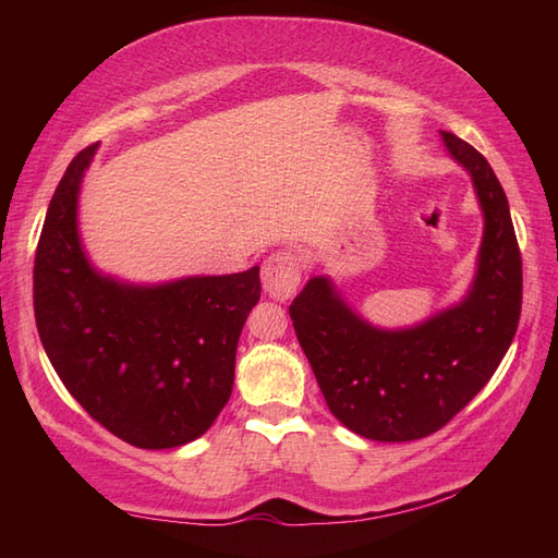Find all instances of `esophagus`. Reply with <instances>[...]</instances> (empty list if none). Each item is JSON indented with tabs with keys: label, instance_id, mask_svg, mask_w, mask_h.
Returning a JSON list of instances; mask_svg holds the SVG:
<instances>
[{
	"label": "esophagus",
	"instance_id": "34e87169",
	"mask_svg": "<svg viewBox=\"0 0 558 558\" xmlns=\"http://www.w3.org/2000/svg\"><path fill=\"white\" fill-rule=\"evenodd\" d=\"M302 278L300 258L292 252H276L264 260L260 268V282L272 300H290L298 292Z\"/></svg>",
	"mask_w": 558,
	"mask_h": 558
}]
</instances>
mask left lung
<instances>
[{
	"mask_svg": "<svg viewBox=\"0 0 558 558\" xmlns=\"http://www.w3.org/2000/svg\"><path fill=\"white\" fill-rule=\"evenodd\" d=\"M470 174L484 216L477 272L465 298L408 328H378L314 276L290 318L336 420L372 441H414L441 429L487 386L518 330L523 260L504 186L487 158L441 132Z\"/></svg>",
	"mask_w": 558,
	"mask_h": 558,
	"instance_id": "1",
	"label": "left lung"
}]
</instances>
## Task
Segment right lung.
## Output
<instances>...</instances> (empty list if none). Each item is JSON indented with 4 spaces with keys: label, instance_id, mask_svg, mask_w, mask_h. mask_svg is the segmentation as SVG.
<instances>
[{
    "label": "right lung",
    "instance_id": "obj_1",
    "mask_svg": "<svg viewBox=\"0 0 558 558\" xmlns=\"http://www.w3.org/2000/svg\"><path fill=\"white\" fill-rule=\"evenodd\" d=\"M98 144L69 162L47 208L33 268L35 324L78 405L136 448L204 436L228 405L234 354L260 298L258 266L138 286L90 264L78 194Z\"/></svg>",
    "mask_w": 558,
    "mask_h": 558
}]
</instances>
